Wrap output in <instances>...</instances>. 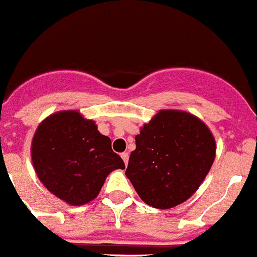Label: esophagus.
Listing matches in <instances>:
<instances>
[{
  "label": "esophagus",
  "mask_w": 257,
  "mask_h": 257,
  "mask_svg": "<svg viewBox=\"0 0 257 257\" xmlns=\"http://www.w3.org/2000/svg\"><path fill=\"white\" fill-rule=\"evenodd\" d=\"M121 158H122V159H123L124 166H127V163H128V153H122Z\"/></svg>",
  "instance_id": "1"
}]
</instances>
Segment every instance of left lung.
I'll return each instance as SVG.
<instances>
[{
    "label": "left lung",
    "instance_id": "1",
    "mask_svg": "<svg viewBox=\"0 0 257 257\" xmlns=\"http://www.w3.org/2000/svg\"><path fill=\"white\" fill-rule=\"evenodd\" d=\"M126 176L141 200L171 209L195 194L215 158V140L201 119L163 109L135 136Z\"/></svg>",
    "mask_w": 257,
    "mask_h": 257
}]
</instances>
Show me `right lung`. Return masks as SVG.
<instances>
[{
	"label": "right lung",
	"instance_id": "right-lung-1",
	"mask_svg": "<svg viewBox=\"0 0 257 257\" xmlns=\"http://www.w3.org/2000/svg\"><path fill=\"white\" fill-rule=\"evenodd\" d=\"M110 139L77 110H61L41 122L32 141V161L48 191L70 205L95 199L105 178L124 163Z\"/></svg>",
	"mask_w": 257,
	"mask_h": 257
}]
</instances>
